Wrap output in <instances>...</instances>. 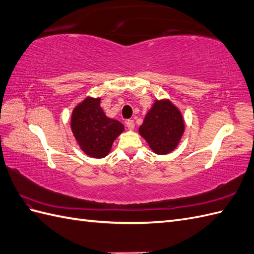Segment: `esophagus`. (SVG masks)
<instances>
[{
  "instance_id": "obj_1",
  "label": "esophagus",
  "mask_w": 254,
  "mask_h": 254,
  "mask_svg": "<svg viewBox=\"0 0 254 254\" xmlns=\"http://www.w3.org/2000/svg\"><path fill=\"white\" fill-rule=\"evenodd\" d=\"M126 125H127V127L128 129H134V127H135V123H134L133 120H127V121L126 122Z\"/></svg>"
}]
</instances>
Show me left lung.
<instances>
[{"label": "left lung", "instance_id": "8db88e82", "mask_svg": "<svg viewBox=\"0 0 254 254\" xmlns=\"http://www.w3.org/2000/svg\"><path fill=\"white\" fill-rule=\"evenodd\" d=\"M183 133L184 120L170 100H157L139 127V134L158 155L174 150Z\"/></svg>", "mask_w": 254, "mask_h": 254}]
</instances>
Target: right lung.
Wrapping results in <instances>:
<instances>
[{
    "label": "right lung",
    "instance_id": "right-lung-1",
    "mask_svg": "<svg viewBox=\"0 0 254 254\" xmlns=\"http://www.w3.org/2000/svg\"><path fill=\"white\" fill-rule=\"evenodd\" d=\"M100 98L87 97L74 108L71 129L81 149L93 158L109 154L114 140L125 129L122 123L106 117Z\"/></svg>",
    "mask_w": 254,
    "mask_h": 254
}]
</instances>
